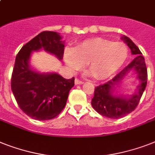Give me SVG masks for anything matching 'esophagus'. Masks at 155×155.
Here are the masks:
<instances>
[{
	"label": "esophagus",
	"instance_id": "1",
	"mask_svg": "<svg viewBox=\"0 0 155 155\" xmlns=\"http://www.w3.org/2000/svg\"><path fill=\"white\" fill-rule=\"evenodd\" d=\"M75 84H76V85H78V84H84V82L81 81V80H78V79H75Z\"/></svg>",
	"mask_w": 155,
	"mask_h": 155
}]
</instances>
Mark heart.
I'll return each mask as SVG.
<instances>
[{
	"label": "heart",
	"mask_w": 155,
	"mask_h": 155,
	"mask_svg": "<svg viewBox=\"0 0 155 155\" xmlns=\"http://www.w3.org/2000/svg\"><path fill=\"white\" fill-rule=\"evenodd\" d=\"M127 54L125 44L95 37L82 41L73 48L66 49L64 60L72 71H79L87 64L91 74L96 80H103L121 68Z\"/></svg>",
	"instance_id": "obj_1"
}]
</instances>
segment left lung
Masks as SVG:
<instances>
[{"label":"left lung","mask_w":155,"mask_h":155,"mask_svg":"<svg viewBox=\"0 0 155 155\" xmlns=\"http://www.w3.org/2000/svg\"><path fill=\"white\" fill-rule=\"evenodd\" d=\"M121 39L135 58L112 80L96 87L91 100L93 108L99 114L110 119H119L132 112L138 106L147 83V70L142 52L129 37L123 36ZM130 75L139 81L137 88L132 94H119L117 90L121 84Z\"/></svg>","instance_id":"1"}]
</instances>
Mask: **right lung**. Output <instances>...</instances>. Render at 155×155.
<instances>
[{"label": "right lung", "instance_id": "1", "mask_svg": "<svg viewBox=\"0 0 155 155\" xmlns=\"http://www.w3.org/2000/svg\"><path fill=\"white\" fill-rule=\"evenodd\" d=\"M41 50L62 60L64 41L59 32L45 31L24 45L16 57L11 87L21 110L32 119L45 121L62 111L75 78L67 80L56 72L33 68L30 64L32 53Z\"/></svg>", "mask_w": 155, "mask_h": 155}]
</instances>
